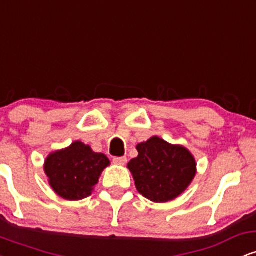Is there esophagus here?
Returning <instances> with one entry per match:
<instances>
[{"label":"esophagus","instance_id":"obj_1","mask_svg":"<svg viewBox=\"0 0 256 256\" xmlns=\"http://www.w3.org/2000/svg\"><path fill=\"white\" fill-rule=\"evenodd\" d=\"M113 162L116 164V165H119V166H124L126 162H128V158L126 156H119V158H113Z\"/></svg>","mask_w":256,"mask_h":256}]
</instances>
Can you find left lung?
Segmentation results:
<instances>
[{
  "label": "left lung",
  "mask_w": 256,
  "mask_h": 256,
  "mask_svg": "<svg viewBox=\"0 0 256 256\" xmlns=\"http://www.w3.org/2000/svg\"><path fill=\"white\" fill-rule=\"evenodd\" d=\"M138 156L128 164L137 192L156 204L180 196L198 172L192 152L182 144H171L152 136L136 146Z\"/></svg>",
  "instance_id": "obj_1"
}]
</instances>
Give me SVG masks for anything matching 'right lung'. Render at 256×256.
Listing matches in <instances>:
<instances>
[{
    "mask_svg": "<svg viewBox=\"0 0 256 256\" xmlns=\"http://www.w3.org/2000/svg\"><path fill=\"white\" fill-rule=\"evenodd\" d=\"M110 158L90 146L76 140L67 148L52 152L44 161V173L50 188L60 198L79 201L94 192Z\"/></svg>",
    "mask_w": 256,
    "mask_h": 256,
    "instance_id": "right-lung-1",
    "label": "right lung"
}]
</instances>
